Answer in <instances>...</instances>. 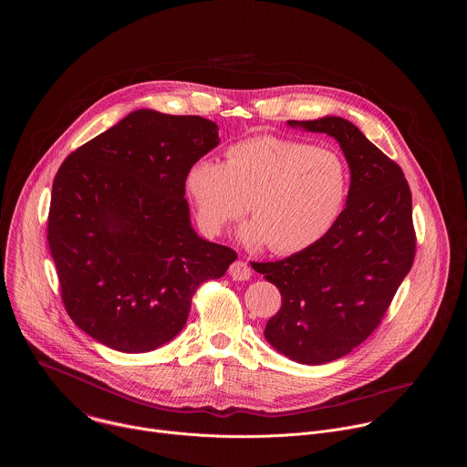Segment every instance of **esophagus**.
Returning a JSON list of instances; mask_svg holds the SVG:
<instances>
[{
	"mask_svg": "<svg viewBox=\"0 0 467 467\" xmlns=\"http://www.w3.org/2000/svg\"><path fill=\"white\" fill-rule=\"evenodd\" d=\"M228 273L234 280H250L252 267L248 266V263H244V261H235L228 269Z\"/></svg>",
	"mask_w": 467,
	"mask_h": 467,
	"instance_id": "obj_1",
	"label": "esophagus"
}]
</instances>
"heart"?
Segmentation results:
<instances>
[{
    "label": "heart",
    "mask_w": 467,
    "mask_h": 467,
    "mask_svg": "<svg viewBox=\"0 0 467 467\" xmlns=\"http://www.w3.org/2000/svg\"><path fill=\"white\" fill-rule=\"evenodd\" d=\"M348 172L337 152L296 138L259 134L226 149V161L201 158L185 174V192L201 232L219 235L248 208L239 241L278 255L322 241L337 221Z\"/></svg>",
    "instance_id": "b5f03b06"
}]
</instances>
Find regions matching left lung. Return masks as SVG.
Wrapping results in <instances>:
<instances>
[{"label": "left lung", "instance_id": "left-lung-1", "mask_svg": "<svg viewBox=\"0 0 467 467\" xmlns=\"http://www.w3.org/2000/svg\"><path fill=\"white\" fill-rule=\"evenodd\" d=\"M287 124L333 136L350 169L347 204L322 241L282 261L254 263L282 295L265 331L269 345L296 363L322 365L374 333L413 265L411 192L400 165L348 120Z\"/></svg>", "mask_w": 467, "mask_h": 467}]
</instances>
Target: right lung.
Instances as JSON below:
<instances>
[{"label": "right lung", "mask_w": 467, "mask_h": 467, "mask_svg": "<svg viewBox=\"0 0 467 467\" xmlns=\"http://www.w3.org/2000/svg\"><path fill=\"white\" fill-rule=\"evenodd\" d=\"M217 145L212 120L138 109L59 167L48 244L69 318L99 343L128 354L165 345L201 284L237 259L201 239L185 200L189 167Z\"/></svg>", "instance_id": "right-lung-1"}]
</instances>
